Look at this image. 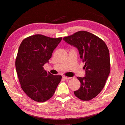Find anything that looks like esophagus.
<instances>
[{"instance_id":"34e87169","label":"esophagus","mask_w":125,"mask_h":125,"mask_svg":"<svg viewBox=\"0 0 125 125\" xmlns=\"http://www.w3.org/2000/svg\"><path fill=\"white\" fill-rule=\"evenodd\" d=\"M63 77V79H66V80H69V79H71V78H70V77H67V76H62Z\"/></svg>"}]
</instances>
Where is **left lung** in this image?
Returning a JSON list of instances; mask_svg holds the SVG:
<instances>
[{"label": "left lung", "mask_w": 125, "mask_h": 125, "mask_svg": "<svg viewBox=\"0 0 125 125\" xmlns=\"http://www.w3.org/2000/svg\"><path fill=\"white\" fill-rule=\"evenodd\" d=\"M65 42L78 49L85 62V76L78 77L81 83L75 96L82 101L94 98L103 90L110 73L109 51L103 40L86 31H77L63 38Z\"/></svg>", "instance_id": "1"}]
</instances>
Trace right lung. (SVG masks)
I'll list each match as a JSON object with an SVG mask.
<instances>
[{
    "label": "right lung",
    "instance_id": "right-lung-1",
    "mask_svg": "<svg viewBox=\"0 0 125 125\" xmlns=\"http://www.w3.org/2000/svg\"><path fill=\"white\" fill-rule=\"evenodd\" d=\"M62 39L35 34L25 38L20 45L15 61L18 78L25 94L36 102L51 98L62 79L43 68Z\"/></svg>",
    "mask_w": 125,
    "mask_h": 125
}]
</instances>
